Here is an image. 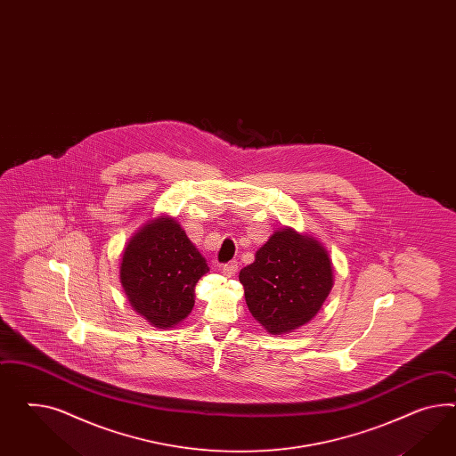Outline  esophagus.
<instances>
[{
    "label": "esophagus",
    "instance_id": "esophagus-1",
    "mask_svg": "<svg viewBox=\"0 0 456 456\" xmlns=\"http://www.w3.org/2000/svg\"><path fill=\"white\" fill-rule=\"evenodd\" d=\"M237 267H239L237 262L231 260V262H227V264L222 265V273L227 275V277H234L235 273H237Z\"/></svg>",
    "mask_w": 456,
    "mask_h": 456
}]
</instances>
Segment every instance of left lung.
<instances>
[{
	"label": "left lung",
	"instance_id": "8db88e82",
	"mask_svg": "<svg viewBox=\"0 0 456 456\" xmlns=\"http://www.w3.org/2000/svg\"><path fill=\"white\" fill-rule=\"evenodd\" d=\"M252 317L272 335L304 327L333 287L330 256L321 240L282 227L239 273Z\"/></svg>",
	"mask_w": 456,
	"mask_h": 456
}]
</instances>
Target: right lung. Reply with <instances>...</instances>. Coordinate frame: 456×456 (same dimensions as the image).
Listing matches in <instances>:
<instances>
[{
	"instance_id": "obj_1",
	"label": "right lung",
	"mask_w": 456,
	"mask_h": 456,
	"mask_svg": "<svg viewBox=\"0 0 456 456\" xmlns=\"http://www.w3.org/2000/svg\"><path fill=\"white\" fill-rule=\"evenodd\" d=\"M208 262L171 216L142 224L124 247L119 279L131 307L158 327L173 329L194 307V287Z\"/></svg>"
}]
</instances>
